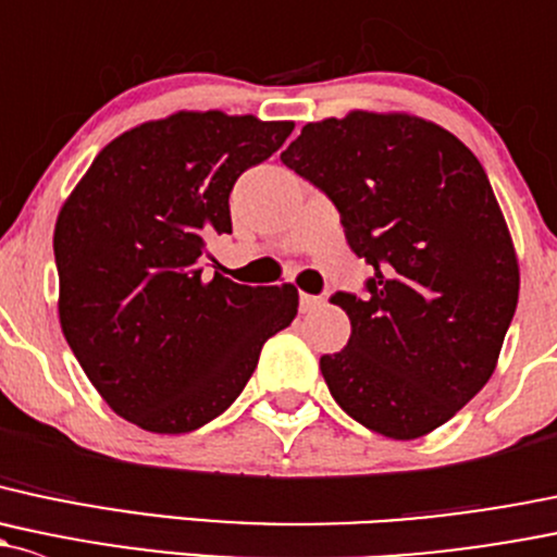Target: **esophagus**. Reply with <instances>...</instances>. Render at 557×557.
<instances>
[{
  "label": "esophagus",
  "mask_w": 557,
  "mask_h": 557,
  "mask_svg": "<svg viewBox=\"0 0 557 557\" xmlns=\"http://www.w3.org/2000/svg\"><path fill=\"white\" fill-rule=\"evenodd\" d=\"M325 304L323 296H312V294H301L298 298V307H301V312H314V309H320Z\"/></svg>",
  "instance_id": "esophagus-1"
}]
</instances>
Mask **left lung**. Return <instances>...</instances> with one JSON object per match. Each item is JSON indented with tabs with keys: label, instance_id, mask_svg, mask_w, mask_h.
<instances>
[{
	"label": "left lung",
	"instance_id": "left-lung-1",
	"mask_svg": "<svg viewBox=\"0 0 557 557\" xmlns=\"http://www.w3.org/2000/svg\"><path fill=\"white\" fill-rule=\"evenodd\" d=\"M280 160L325 191L373 267L338 290L352 333L320 357L333 400L392 441L454 417L494 373L518 307V259L478 157L411 114L349 111L304 125Z\"/></svg>",
	"mask_w": 557,
	"mask_h": 557
}]
</instances>
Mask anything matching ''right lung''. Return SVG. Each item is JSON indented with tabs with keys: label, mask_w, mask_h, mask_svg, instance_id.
<instances>
[{
	"label": "right lung",
	"mask_w": 557,
	"mask_h": 557,
	"mask_svg": "<svg viewBox=\"0 0 557 557\" xmlns=\"http://www.w3.org/2000/svg\"><path fill=\"white\" fill-rule=\"evenodd\" d=\"M294 122L178 111L103 146L55 221L58 314L82 371L122 419L181 435L226 411L269 336L294 323V285L205 272L232 234L230 195Z\"/></svg>",
	"instance_id": "add662e5"
}]
</instances>
